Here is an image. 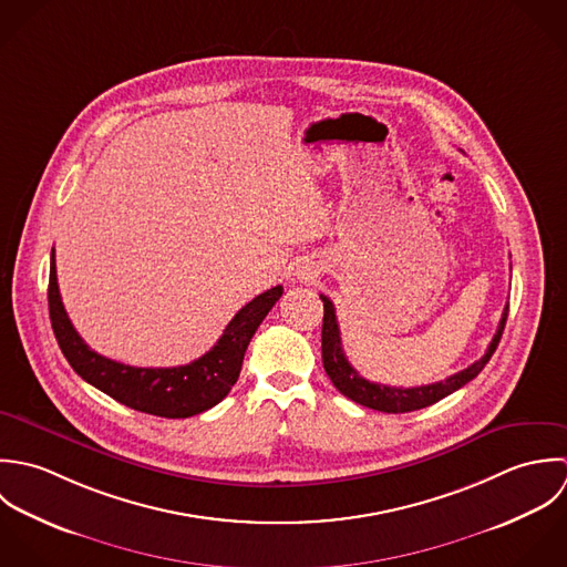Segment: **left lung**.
Here are the masks:
<instances>
[{
	"mask_svg": "<svg viewBox=\"0 0 567 567\" xmlns=\"http://www.w3.org/2000/svg\"><path fill=\"white\" fill-rule=\"evenodd\" d=\"M324 302V320H322V361H324V370L329 374V379L333 381V385L340 390L343 396H348L350 401L370 408V410H379V412H388V414H403V412H414V410H423L427 405L439 403L441 399L450 396L455 390H460L462 385H466L471 379H475L482 368L488 363L491 354L495 352L497 343L502 340L504 327H506V318H508V305L502 313L497 333L493 336V340L488 343L484 357H480L475 363H471L468 368L455 372L452 377H447L445 381L439 383H430V385H419V388H394V385H383V383H374L363 379L346 359L343 348H341L340 324H338V316H336V307L327 296H320Z\"/></svg>",
	"mask_w": 567,
	"mask_h": 567,
	"instance_id": "obj_1",
	"label": "left lung"
}]
</instances>
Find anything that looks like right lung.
<instances>
[{"label": "right lung", "mask_w": 567, "mask_h": 567, "mask_svg": "<svg viewBox=\"0 0 567 567\" xmlns=\"http://www.w3.org/2000/svg\"><path fill=\"white\" fill-rule=\"evenodd\" d=\"M280 296L282 287L278 285L247 302L231 318L219 341L193 363L177 368H135L99 354L76 333L61 302L54 249L50 256V322L70 365L79 377L117 403L164 419H188L226 399L238 379L249 341Z\"/></svg>", "instance_id": "add662e5"}]
</instances>
